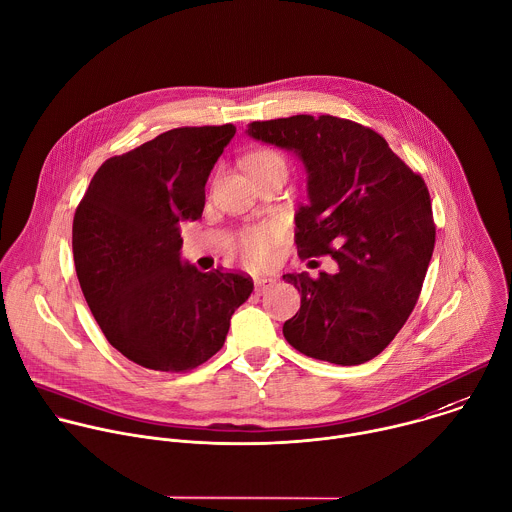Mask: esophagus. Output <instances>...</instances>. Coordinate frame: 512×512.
I'll list each match as a JSON object with an SVG mask.
<instances>
[{
    "instance_id": "34e87169",
    "label": "esophagus",
    "mask_w": 512,
    "mask_h": 512,
    "mask_svg": "<svg viewBox=\"0 0 512 512\" xmlns=\"http://www.w3.org/2000/svg\"><path fill=\"white\" fill-rule=\"evenodd\" d=\"M275 285V279H267V277H259L255 279V287L259 293H265L267 289H271Z\"/></svg>"
}]
</instances>
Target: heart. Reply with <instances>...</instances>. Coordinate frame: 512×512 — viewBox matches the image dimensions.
Returning <instances> with one entry per match:
<instances>
[{"label":"heart","mask_w":512,"mask_h":512,"mask_svg":"<svg viewBox=\"0 0 512 512\" xmlns=\"http://www.w3.org/2000/svg\"><path fill=\"white\" fill-rule=\"evenodd\" d=\"M275 164H285L281 154L275 150L263 148L247 156V168L249 173H257V170L275 166ZM281 241V229L277 225H259V227H247L241 231L239 241H237V251L239 255L253 265L267 263L273 255V249Z\"/></svg>","instance_id":"obj_1"}]
</instances>
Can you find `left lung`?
I'll use <instances>...</instances> for the list:
<instances>
[{
  "label": "left lung",
  "instance_id": "left-lung-1",
  "mask_svg": "<svg viewBox=\"0 0 512 512\" xmlns=\"http://www.w3.org/2000/svg\"><path fill=\"white\" fill-rule=\"evenodd\" d=\"M247 132L303 160L309 203L295 215L297 253L329 255L339 267L283 275L301 293L285 339L321 362H370L410 317L432 259L436 225L424 179L382 134L354 120L297 114L251 122Z\"/></svg>",
  "mask_w": 512,
  "mask_h": 512
}]
</instances>
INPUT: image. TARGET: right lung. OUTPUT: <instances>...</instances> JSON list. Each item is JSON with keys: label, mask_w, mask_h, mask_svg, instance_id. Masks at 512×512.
I'll list each match as a JSON object with an SVG mask.
<instances>
[{"label": "right lung", "mask_w": 512, "mask_h": 512, "mask_svg": "<svg viewBox=\"0 0 512 512\" xmlns=\"http://www.w3.org/2000/svg\"><path fill=\"white\" fill-rule=\"evenodd\" d=\"M233 124L181 126L96 170L74 213L72 251L86 303L130 362L189 372L225 344L253 291L245 273L181 263V223L197 221Z\"/></svg>", "instance_id": "1"}]
</instances>
